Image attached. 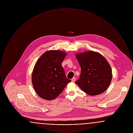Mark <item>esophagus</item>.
I'll use <instances>...</instances> for the list:
<instances>
[{
  "instance_id": "esophagus-1",
  "label": "esophagus",
  "mask_w": 133,
  "mask_h": 133,
  "mask_svg": "<svg viewBox=\"0 0 133 133\" xmlns=\"http://www.w3.org/2000/svg\"><path fill=\"white\" fill-rule=\"evenodd\" d=\"M75 80H76V78H75V77H73V78L71 79V81H72V82H74L75 81Z\"/></svg>"
}]
</instances>
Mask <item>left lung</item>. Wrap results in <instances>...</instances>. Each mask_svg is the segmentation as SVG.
<instances>
[{"instance_id":"8db88e82","label":"left lung","mask_w":133,"mask_h":133,"mask_svg":"<svg viewBox=\"0 0 133 133\" xmlns=\"http://www.w3.org/2000/svg\"><path fill=\"white\" fill-rule=\"evenodd\" d=\"M75 56L81 67L80 78L75 84L91 96L104 92L112 78V69L106 59L93 51L76 53Z\"/></svg>"}]
</instances>
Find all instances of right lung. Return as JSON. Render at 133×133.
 <instances>
[{"instance_id":"right-lung-1","label":"right lung","mask_w":133,"mask_h":133,"mask_svg":"<svg viewBox=\"0 0 133 133\" xmlns=\"http://www.w3.org/2000/svg\"><path fill=\"white\" fill-rule=\"evenodd\" d=\"M66 55L63 51H47L36 62L32 71V83L41 98L49 101L55 99L71 82L62 67Z\"/></svg>"}]
</instances>
